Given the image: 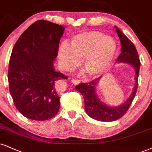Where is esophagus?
Segmentation results:
<instances>
[{"label": "esophagus", "instance_id": "obj_1", "mask_svg": "<svg viewBox=\"0 0 152 152\" xmlns=\"http://www.w3.org/2000/svg\"><path fill=\"white\" fill-rule=\"evenodd\" d=\"M72 82L73 84H75V85H78V84L80 83V81L79 80L75 79V78H73L72 80Z\"/></svg>", "mask_w": 152, "mask_h": 152}]
</instances>
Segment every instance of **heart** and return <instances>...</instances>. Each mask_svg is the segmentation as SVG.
Instances as JSON below:
<instances>
[{
  "mask_svg": "<svg viewBox=\"0 0 152 152\" xmlns=\"http://www.w3.org/2000/svg\"><path fill=\"white\" fill-rule=\"evenodd\" d=\"M115 41L101 31H89L74 35L70 46L63 43L59 47V64L63 70L72 71L82 64L90 77H96L109 67L116 53Z\"/></svg>",
  "mask_w": 152,
  "mask_h": 152,
  "instance_id": "heart-1",
  "label": "heart"
}]
</instances>
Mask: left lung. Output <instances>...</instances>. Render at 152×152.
<instances>
[{
    "mask_svg": "<svg viewBox=\"0 0 152 152\" xmlns=\"http://www.w3.org/2000/svg\"><path fill=\"white\" fill-rule=\"evenodd\" d=\"M115 30L121 43V53L118 57L116 62L131 64L135 70L136 84L133 88V91L127 102L116 107L108 106L101 102L96 93V87L101 79V77L87 83L79 84L75 87L77 90L81 93L84 97L85 109L87 115L90 116L91 118L103 122L116 121L126 113L135 96L138 85L140 61L137 51L133 43L117 27H115Z\"/></svg>",
    "mask_w": 152,
    "mask_h": 152,
    "instance_id": "8db88e82",
    "label": "left lung"
}]
</instances>
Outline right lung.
Wrapping results in <instances>:
<instances>
[{"label": "right lung", "instance_id": "obj_1", "mask_svg": "<svg viewBox=\"0 0 152 152\" xmlns=\"http://www.w3.org/2000/svg\"><path fill=\"white\" fill-rule=\"evenodd\" d=\"M64 30L59 24L38 20L22 34L12 48L9 89L17 109L27 118L46 121L58 112V85L67 77L56 72L53 61Z\"/></svg>", "mask_w": 152, "mask_h": 152}]
</instances>
